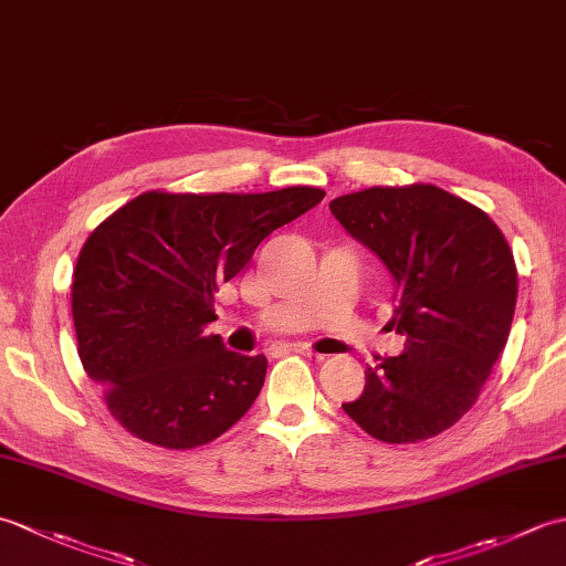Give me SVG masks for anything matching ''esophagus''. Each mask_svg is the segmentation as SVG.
<instances>
[{"label":"esophagus","instance_id":"34e87169","mask_svg":"<svg viewBox=\"0 0 566 566\" xmlns=\"http://www.w3.org/2000/svg\"><path fill=\"white\" fill-rule=\"evenodd\" d=\"M282 350L284 353H298V355H316L314 350H311L308 345H304V343H286V345H282Z\"/></svg>","mask_w":566,"mask_h":566}]
</instances>
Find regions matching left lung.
Wrapping results in <instances>:
<instances>
[{
  "label": "left lung",
  "mask_w": 566,
  "mask_h": 566,
  "mask_svg": "<svg viewBox=\"0 0 566 566\" xmlns=\"http://www.w3.org/2000/svg\"><path fill=\"white\" fill-rule=\"evenodd\" d=\"M343 228L387 264L396 284L399 357L365 369L345 413L389 444L440 436L482 394L506 347L518 270L499 226L436 185L369 187L331 201Z\"/></svg>",
  "instance_id": "obj_1"
}]
</instances>
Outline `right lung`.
I'll return each mask as SVG.
<instances>
[{"label": "right lung", "instance_id": "1", "mask_svg": "<svg viewBox=\"0 0 566 566\" xmlns=\"http://www.w3.org/2000/svg\"><path fill=\"white\" fill-rule=\"evenodd\" d=\"M323 197L318 187L264 195L150 189L84 240L72 274L77 355L130 436L191 450L248 413L268 357L226 350L207 333L213 294L264 238Z\"/></svg>", "mask_w": 566, "mask_h": 566}]
</instances>
